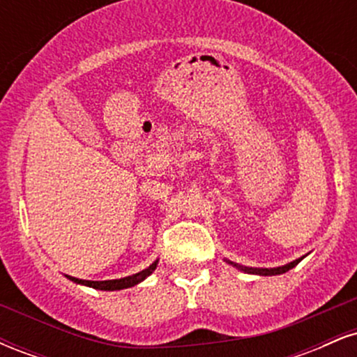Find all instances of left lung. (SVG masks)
Segmentation results:
<instances>
[{
  "label": "left lung",
  "instance_id": "8db88e82",
  "mask_svg": "<svg viewBox=\"0 0 357 357\" xmlns=\"http://www.w3.org/2000/svg\"><path fill=\"white\" fill-rule=\"evenodd\" d=\"M302 258H304V257L297 258V260L290 261V264L282 265V267H275V268H252V267H243V265H238V264H233V261H230V260H227V261L230 265H233V267H236V268L241 270V272H245V273H255V275H280V273L289 272L290 268L296 267V265L302 260Z\"/></svg>",
  "mask_w": 357,
  "mask_h": 357
}]
</instances>
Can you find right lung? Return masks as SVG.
<instances>
[{
  "label": "right lung",
  "mask_w": 357,
  "mask_h": 357,
  "mask_svg": "<svg viewBox=\"0 0 357 357\" xmlns=\"http://www.w3.org/2000/svg\"><path fill=\"white\" fill-rule=\"evenodd\" d=\"M155 267H158V260H155L154 264H151L147 268L142 270V272L134 273V275H129L124 278H116V280H99V282L96 280L93 282V280H82V278H75L70 275H67V278L68 280L75 282V284L92 287V289H97V290H122V289H129V287L137 285L139 282H142L146 277H149L151 273L155 270Z\"/></svg>",
  "instance_id": "1"
}]
</instances>
